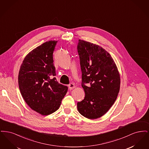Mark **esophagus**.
Segmentation results:
<instances>
[{
    "label": "esophagus",
    "mask_w": 149,
    "mask_h": 149,
    "mask_svg": "<svg viewBox=\"0 0 149 149\" xmlns=\"http://www.w3.org/2000/svg\"><path fill=\"white\" fill-rule=\"evenodd\" d=\"M68 86H69V88L70 89H73L75 88V85L73 83H70V84H69Z\"/></svg>",
    "instance_id": "34e87169"
}]
</instances>
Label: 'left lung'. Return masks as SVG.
I'll list each match as a JSON object with an SVG mask.
<instances>
[{"label":"left lung","mask_w":149,"mask_h":149,"mask_svg":"<svg viewBox=\"0 0 149 149\" xmlns=\"http://www.w3.org/2000/svg\"><path fill=\"white\" fill-rule=\"evenodd\" d=\"M77 50L85 97L78 102V111L89 119L106 113L117 99L120 76L110 54L102 47L79 40Z\"/></svg>","instance_id":"left-lung-1"}]
</instances>
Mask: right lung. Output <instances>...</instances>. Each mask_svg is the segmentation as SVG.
I'll return each instance as SVG.
<instances>
[{
  "instance_id": "obj_1",
  "label": "right lung",
  "mask_w": 149,
  "mask_h": 149,
  "mask_svg": "<svg viewBox=\"0 0 149 149\" xmlns=\"http://www.w3.org/2000/svg\"><path fill=\"white\" fill-rule=\"evenodd\" d=\"M57 41L43 43L25 57L18 74L22 95L33 111L43 116L57 111L68 92L56 80L53 52Z\"/></svg>"
}]
</instances>
